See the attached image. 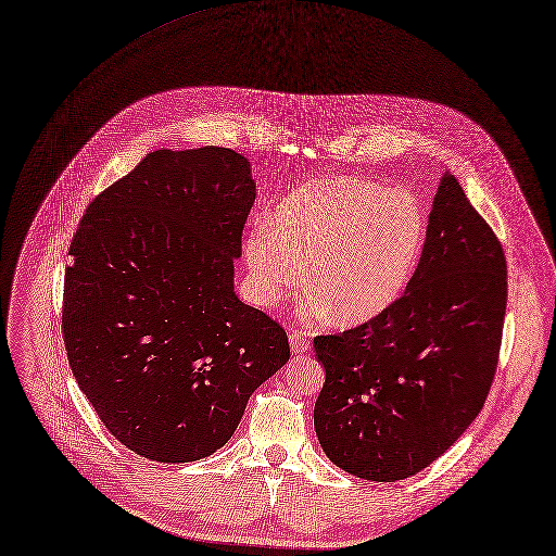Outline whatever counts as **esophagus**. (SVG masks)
Returning a JSON list of instances; mask_svg holds the SVG:
<instances>
[{"label":"esophagus","mask_w":556,"mask_h":556,"mask_svg":"<svg viewBox=\"0 0 556 556\" xmlns=\"http://www.w3.org/2000/svg\"><path fill=\"white\" fill-rule=\"evenodd\" d=\"M289 343H291V350L295 354H302V352H306L311 348V341L306 339V334L302 330H291L289 332Z\"/></svg>","instance_id":"esophagus-1"}]
</instances>
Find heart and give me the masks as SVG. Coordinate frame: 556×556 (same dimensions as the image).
Segmentation results:
<instances>
[{
	"label": "heart",
	"instance_id": "obj_1",
	"mask_svg": "<svg viewBox=\"0 0 556 556\" xmlns=\"http://www.w3.org/2000/svg\"><path fill=\"white\" fill-rule=\"evenodd\" d=\"M427 215L405 191L361 179H324L291 191L243 245L250 285L271 304L300 287L308 263L311 306L356 326L390 308L414 278Z\"/></svg>",
	"mask_w": 556,
	"mask_h": 556
}]
</instances>
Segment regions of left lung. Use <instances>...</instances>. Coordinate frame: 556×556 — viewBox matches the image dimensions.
<instances>
[{
	"label": "left lung",
	"instance_id": "8db88e82",
	"mask_svg": "<svg viewBox=\"0 0 556 556\" xmlns=\"http://www.w3.org/2000/svg\"><path fill=\"white\" fill-rule=\"evenodd\" d=\"M505 308L503 245L444 173L405 293L363 326L313 343L326 369L315 431L330 462L390 483L451 448L492 388Z\"/></svg>",
	"mask_w": 556,
	"mask_h": 556
}]
</instances>
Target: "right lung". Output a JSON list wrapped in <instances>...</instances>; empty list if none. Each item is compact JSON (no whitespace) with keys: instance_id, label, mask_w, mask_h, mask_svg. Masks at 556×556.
I'll return each mask as SVG.
<instances>
[{"instance_id":"add662e5","label":"right lung","mask_w":556,"mask_h":556,"mask_svg":"<svg viewBox=\"0 0 556 556\" xmlns=\"http://www.w3.org/2000/svg\"><path fill=\"white\" fill-rule=\"evenodd\" d=\"M254 189L230 149L155 151L88 204L71 241L68 365L108 431L147 459L215 453L291 356L282 326L232 287Z\"/></svg>"}]
</instances>
